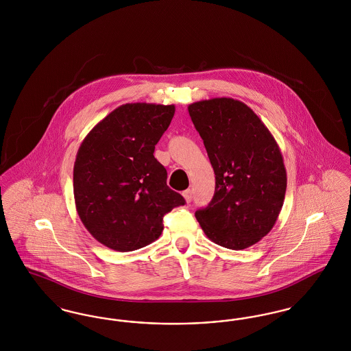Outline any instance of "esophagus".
<instances>
[{
    "instance_id": "obj_1",
    "label": "esophagus",
    "mask_w": 351,
    "mask_h": 351,
    "mask_svg": "<svg viewBox=\"0 0 351 351\" xmlns=\"http://www.w3.org/2000/svg\"><path fill=\"white\" fill-rule=\"evenodd\" d=\"M183 197L185 199L186 202H191V201H192V191H191V189H186V191H184Z\"/></svg>"
}]
</instances>
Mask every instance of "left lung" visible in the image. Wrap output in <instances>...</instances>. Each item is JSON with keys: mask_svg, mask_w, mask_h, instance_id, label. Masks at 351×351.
I'll return each mask as SVG.
<instances>
[{"mask_svg": "<svg viewBox=\"0 0 351 351\" xmlns=\"http://www.w3.org/2000/svg\"><path fill=\"white\" fill-rule=\"evenodd\" d=\"M188 112L216 175L213 199L195 216L215 243L247 249L271 232L283 206L287 172L280 149L241 101H197Z\"/></svg>", "mask_w": 351, "mask_h": 351, "instance_id": "obj_1", "label": "left lung"}]
</instances>
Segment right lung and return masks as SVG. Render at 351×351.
<instances>
[{
	"label": "right lung",
	"instance_id": "add662e5",
	"mask_svg": "<svg viewBox=\"0 0 351 351\" xmlns=\"http://www.w3.org/2000/svg\"><path fill=\"white\" fill-rule=\"evenodd\" d=\"M175 114L173 105L125 104L84 138L73 166V195L86 230L112 250L133 251L163 232V217L184 205L167 185L155 145Z\"/></svg>",
	"mask_w": 351,
	"mask_h": 351
}]
</instances>
